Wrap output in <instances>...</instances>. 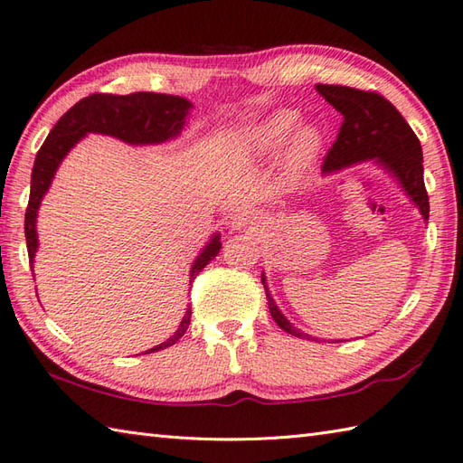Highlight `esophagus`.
<instances>
[{"instance_id": "1", "label": "esophagus", "mask_w": 463, "mask_h": 463, "mask_svg": "<svg viewBox=\"0 0 463 463\" xmlns=\"http://www.w3.org/2000/svg\"><path fill=\"white\" fill-rule=\"evenodd\" d=\"M232 229H254V224H258V217L250 211H242L232 217Z\"/></svg>"}]
</instances>
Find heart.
I'll list each match as a JSON object with an SVG mask.
<instances>
[{
  "label": "heart",
  "instance_id": "b5f03b06",
  "mask_svg": "<svg viewBox=\"0 0 463 463\" xmlns=\"http://www.w3.org/2000/svg\"><path fill=\"white\" fill-rule=\"evenodd\" d=\"M299 124V112L282 109L268 116L260 124L252 126L244 134V144L256 156H274L286 146L295 128ZM288 147V161L294 169H304L314 164L324 146V136L316 126H302Z\"/></svg>",
  "mask_w": 463,
  "mask_h": 463
}]
</instances>
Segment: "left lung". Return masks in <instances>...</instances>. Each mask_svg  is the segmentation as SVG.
Instances as JSON below:
<instances>
[{
    "label": "left lung",
    "instance_id": "obj_1",
    "mask_svg": "<svg viewBox=\"0 0 463 463\" xmlns=\"http://www.w3.org/2000/svg\"><path fill=\"white\" fill-rule=\"evenodd\" d=\"M316 89L343 116L337 139L327 152L321 171L333 174V171L359 164V161L374 159L396 177L424 221H428L430 203L424 187L422 146L402 114L379 92L339 84H317ZM262 284L266 289L268 309L276 324L296 337L314 339L307 333L296 329L278 309L274 298L268 294L264 274Z\"/></svg>",
    "mask_w": 463,
    "mask_h": 463
}]
</instances>
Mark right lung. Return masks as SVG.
<instances>
[{
  "label": "right lung",
  "mask_w": 463,
  "mask_h": 463,
  "mask_svg": "<svg viewBox=\"0 0 463 463\" xmlns=\"http://www.w3.org/2000/svg\"><path fill=\"white\" fill-rule=\"evenodd\" d=\"M193 109V104L181 96L157 94V92H134L126 96L118 94H90L77 102L64 114L47 136L45 144L41 146L35 157L33 171H31V193L29 205L25 211V241L29 252L31 272H33V258L37 252V211L41 199L51 187L61 161L71 152L74 144L89 134H106L114 136L122 142L144 146V144H161L167 139L179 136L185 124V116ZM221 250V236L214 234L207 242L205 249L197 256L191 266L189 284H193L195 276L205 268ZM191 324V309H187L185 317L181 319L177 331L167 341L159 343L154 349L146 353H154L175 345L187 331Z\"/></svg>",
  "instance_id": "1"
}]
</instances>
